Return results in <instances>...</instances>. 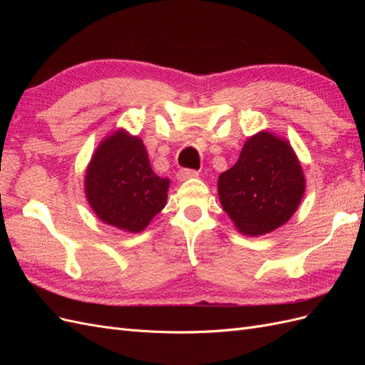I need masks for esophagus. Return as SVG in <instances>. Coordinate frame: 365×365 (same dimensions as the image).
<instances>
[{
	"instance_id": "34e87169",
	"label": "esophagus",
	"mask_w": 365,
	"mask_h": 365,
	"mask_svg": "<svg viewBox=\"0 0 365 365\" xmlns=\"http://www.w3.org/2000/svg\"><path fill=\"white\" fill-rule=\"evenodd\" d=\"M197 175H200V172H197V170L181 169V170H178V173H176V180L185 181V180H190V178H196Z\"/></svg>"
}]
</instances>
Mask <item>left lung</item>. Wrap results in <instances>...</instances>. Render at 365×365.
<instances>
[{"instance_id":"left-lung-1","label":"left lung","mask_w":365,"mask_h":365,"mask_svg":"<svg viewBox=\"0 0 365 365\" xmlns=\"http://www.w3.org/2000/svg\"><path fill=\"white\" fill-rule=\"evenodd\" d=\"M304 189L303 169L291 145L268 130L250 137L237 163L217 181L220 205L247 236L267 235L288 222Z\"/></svg>"}]
</instances>
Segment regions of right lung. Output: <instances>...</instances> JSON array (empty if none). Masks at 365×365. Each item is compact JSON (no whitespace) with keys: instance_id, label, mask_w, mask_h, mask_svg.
Masks as SVG:
<instances>
[{"instance_id":"add662e5","label":"right lung","mask_w":365,"mask_h":365,"mask_svg":"<svg viewBox=\"0 0 365 365\" xmlns=\"http://www.w3.org/2000/svg\"><path fill=\"white\" fill-rule=\"evenodd\" d=\"M169 182L153 173L143 141L120 129L96 149L85 175V193L105 224L138 233L164 208Z\"/></svg>"}]
</instances>
